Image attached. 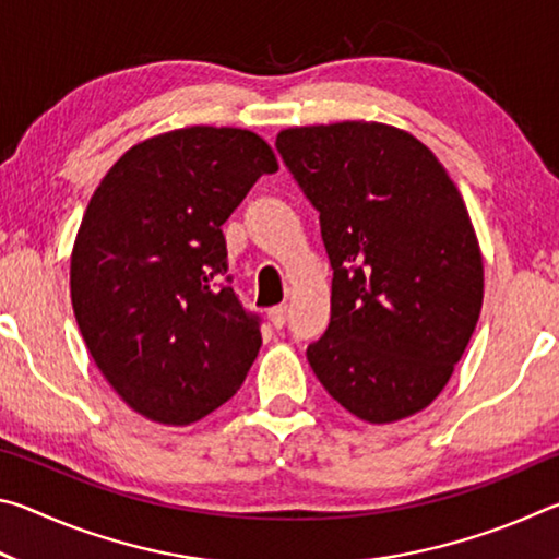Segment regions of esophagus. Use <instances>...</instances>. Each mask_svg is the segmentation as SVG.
<instances>
[{
    "mask_svg": "<svg viewBox=\"0 0 559 559\" xmlns=\"http://www.w3.org/2000/svg\"><path fill=\"white\" fill-rule=\"evenodd\" d=\"M269 320H271L273 328L281 330L283 325H286V320H288V306H273L269 310Z\"/></svg>",
    "mask_w": 559,
    "mask_h": 559,
    "instance_id": "1",
    "label": "esophagus"
}]
</instances>
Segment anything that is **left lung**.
<instances>
[{"label":"left lung","instance_id":"left-lung-1","mask_svg":"<svg viewBox=\"0 0 559 559\" xmlns=\"http://www.w3.org/2000/svg\"><path fill=\"white\" fill-rule=\"evenodd\" d=\"M276 150L333 266L330 323L308 345L349 414L390 424L447 386L476 330L484 259L466 204L427 145L382 122L283 130Z\"/></svg>","mask_w":559,"mask_h":559}]
</instances>
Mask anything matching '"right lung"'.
<instances>
[{
	"instance_id": "add662e5",
	"label": "right lung",
	"mask_w": 559,
	"mask_h": 559,
	"mask_svg": "<svg viewBox=\"0 0 559 559\" xmlns=\"http://www.w3.org/2000/svg\"><path fill=\"white\" fill-rule=\"evenodd\" d=\"M276 169L257 132L194 126L130 147L93 192L71 257L75 323L147 419L200 421L257 359L261 318L229 286L222 224Z\"/></svg>"
}]
</instances>
